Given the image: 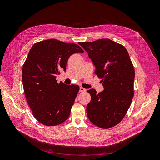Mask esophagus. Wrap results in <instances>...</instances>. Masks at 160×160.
I'll use <instances>...</instances> for the list:
<instances>
[{"instance_id":"esophagus-1","label":"esophagus","mask_w":160,"mask_h":160,"mask_svg":"<svg viewBox=\"0 0 160 160\" xmlns=\"http://www.w3.org/2000/svg\"><path fill=\"white\" fill-rule=\"evenodd\" d=\"M79 91L80 92H85L86 89L85 88H81H81H79Z\"/></svg>"}]
</instances>
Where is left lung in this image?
<instances>
[{
    "mask_svg": "<svg viewBox=\"0 0 160 160\" xmlns=\"http://www.w3.org/2000/svg\"><path fill=\"white\" fill-rule=\"evenodd\" d=\"M79 44L88 52L104 88L98 94L94 89L88 91L91 95L88 117L99 128H112L123 119L134 95L135 71L128 52L109 38Z\"/></svg>",
    "mask_w": 160,
    "mask_h": 160,
    "instance_id": "obj_1",
    "label": "left lung"
}]
</instances>
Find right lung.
<instances>
[{"mask_svg":"<svg viewBox=\"0 0 160 160\" xmlns=\"http://www.w3.org/2000/svg\"><path fill=\"white\" fill-rule=\"evenodd\" d=\"M83 50L75 43L51 38L34 44L22 67V80L27 103L41 123L55 126L68 119L79 91L77 85L57 83L69 57Z\"/></svg>","mask_w":160,"mask_h":160,"instance_id":"add662e5","label":"right lung"}]
</instances>
